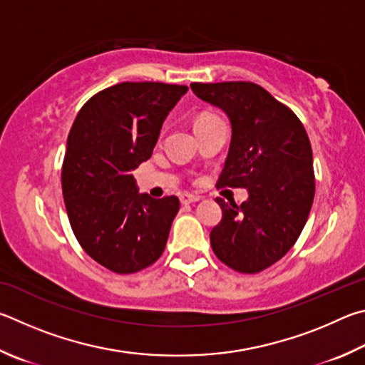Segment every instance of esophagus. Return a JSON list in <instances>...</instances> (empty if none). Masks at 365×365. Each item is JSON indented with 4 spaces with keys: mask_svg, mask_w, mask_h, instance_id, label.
Returning a JSON list of instances; mask_svg holds the SVG:
<instances>
[{
    "mask_svg": "<svg viewBox=\"0 0 365 365\" xmlns=\"http://www.w3.org/2000/svg\"><path fill=\"white\" fill-rule=\"evenodd\" d=\"M179 200H181L182 205H190V203L199 202L200 197L192 195V194H181V197H179Z\"/></svg>",
    "mask_w": 365,
    "mask_h": 365,
    "instance_id": "1",
    "label": "esophagus"
}]
</instances>
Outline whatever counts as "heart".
Instances as JSON below:
<instances>
[{"mask_svg": "<svg viewBox=\"0 0 365 365\" xmlns=\"http://www.w3.org/2000/svg\"><path fill=\"white\" fill-rule=\"evenodd\" d=\"M213 115H202V117H199L197 120H205V118H212Z\"/></svg>", "mask_w": 365, "mask_h": 365, "instance_id": "obj_1", "label": "heart"}]
</instances>
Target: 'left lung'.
<instances>
[{"label":"left lung","instance_id":"obj_1","mask_svg":"<svg viewBox=\"0 0 365 365\" xmlns=\"http://www.w3.org/2000/svg\"><path fill=\"white\" fill-rule=\"evenodd\" d=\"M190 88L231 121L218 187L248 190L240 207L216 199L222 218L210 232V244L226 266L259 272L295 245L308 221L314 200L309 138L297 115L255 83H192Z\"/></svg>","mask_w":365,"mask_h":365}]
</instances>
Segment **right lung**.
I'll list each match as a JSON object with an SVG mask.
<instances>
[{
  "label": "right lung",
  "mask_w": 365,
  "mask_h": 365,
  "mask_svg": "<svg viewBox=\"0 0 365 365\" xmlns=\"http://www.w3.org/2000/svg\"><path fill=\"white\" fill-rule=\"evenodd\" d=\"M187 86L120 83L93 96L76 115L62 165L70 226L89 257L117 274L160 258L178 197L139 194L133 171L150 158L160 130Z\"/></svg>",
  "instance_id": "obj_1"
}]
</instances>
